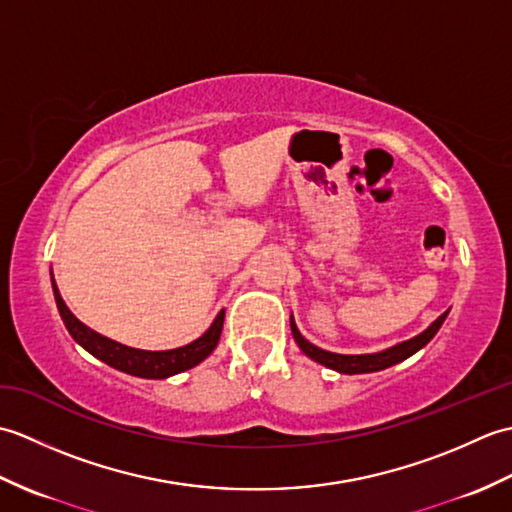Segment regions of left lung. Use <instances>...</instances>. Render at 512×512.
<instances>
[{
    "label": "left lung",
    "mask_w": 512,
    "mask_h": 512,
    "mask_svg": "<svg viewBox=\"0 0 512 512\" xmlns=\"http://www.w3.org/2000/svg\"><path fill=\"white\" fill-rule=\"evenodd\" d=\"M447 314H449V310L442 312L427 330H422L420 334L411 336V339L391 345V347H387V350H380L374 354H334L328 350H321V347L310 343L308 339H303V334L299 332L292 314H290V330H292V336H295L299 350L308 358H312L314 363H321L323 367H330L339 374H372V372H380V369H387L396 363H402L405 358L422 350V347L438 334L444 319H447Z\"/></svg>",
    "instance_id": "obj_1"
}]
</instances>
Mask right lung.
I'll return each instance as SVG.
<instances>
[{"mask_svg":"<svg viewBox=\"0 0 512 512\" xmlns=\"http://www.w3.org/2000/svg\"><path fill=\"white\" fill-rule=\"evenodd\" d=\"M52 292H54V301H57L61 319L72 339L79 343L83 350H88L92 356L99 358V361L118 369V372L132 374L138 378H154V380L169 378L180 372H187V369L195 365H200L204 358L217 347V341H220V334H222V325H224V310H222L211 323V328L206 330L200 339L191 341L189 345L176 347V350H162V352L138 350V347H129L118 341L107 339V336L94 332L92 328H88V325L76 319L70 312V308L65 306L54 277H52Z\"/></svg>","mask_w":512,"mask_h":512,"instance_id":"1","label":"right lung"}]
</instances>
